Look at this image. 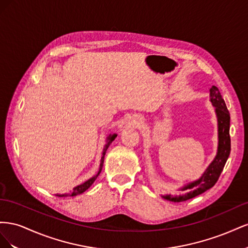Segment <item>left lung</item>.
Wrapping results in <instances>:
<instances>
[{
  "label": "left lung",
  "mask_w": 248,
  "mask_h": 248,
  "mask_svg": "<svg viewBox=\"0 0 248 248\" xmlns=\"http://www.w3.org/2000/svg\"><path fill=\"white\" fill-rule=\"evenodd\" d=\"M210 96H211V102L216 108L217 120H218V152L215 159L210 164L209 168L204 172V175L199 179L198 181L192 182L185 186L182 190L192 189V191L184 194V196L172 198L170 196L163 197L166 200L171 202H183L186 200L192 199L199 194L205 192L215 185L217 180L226 164L230 152H231V137H230V112L226 106L222 96L217 87L212 86L210 89Z\"/></svg>",
  "instance_id": "obj_1"
}]
</instances>
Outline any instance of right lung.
<instances>
[{
    "label": "right lung",
    "mask_w": 248,
    "mask_h": 248,
    "mask_svg": "<svg viewBox=\"0 0 248 248\" xmlns=\"http://www.w3.org/2000/svg\"><path fill=\"white\" fill-rule=\"evenodd\" d=\"M117 138V134H112V136H110L108 139V144L106 145V148H104V150H103V153H102V158H101V163H100V169H99V171L97 172V175L96 176H94L93 178H91L90 180H88L87 182H85V183H82V184H80V185H78V186H77V187H74V188L69 192V193H66V194H62V196H59V197H61V198H67V197H76V196H78V194H80V193H82V192H85L90 186H91L93 183H94V181L95 180L97 179V177L99 176V174H100V171H101V170H102V166H103V160H104V155H106V152H107V150H108V146L110 145V142L114 140L115 139Z\"/></svg>",
    "instance_id": "obj_1"
}]
</instances>
